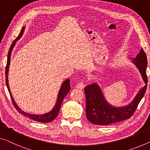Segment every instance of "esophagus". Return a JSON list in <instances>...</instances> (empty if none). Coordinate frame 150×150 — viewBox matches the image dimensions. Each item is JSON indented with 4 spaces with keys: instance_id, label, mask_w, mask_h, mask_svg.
<instances>
[{
    "instance_id": "obj_1",
    "label": "esophagus",
    "mask_w": 150,
    "mask_h": 150,
    "mask_svg": "<svg viewBox=\"0 0 150 150\" xmlns=\"http://www.w3.org/2000/svg\"><path fill=\"white\" fill-rule=\"evenodd\" d=\"M75 87H76V88H77V89H82L84 88L85 84H84V83L83 82V81H80V82L78 83L77 85H76Z\"/></svg>"
}]
</instances>
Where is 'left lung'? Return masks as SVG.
I'll return each instance as SVG.
<instances>
[{
	"mask_svg": "<svg viewBox=\"0 0 150 150\" xmlns=\"http://www.w3.org/2000/svg\"><path fill=\"white\" fill-rule=\"evenodd\" d=\"M133 62L139 70L146 85L140 89L134 100L127 106L117 108L109 104L105 100L100 87L96 83L85 88L86 117L91 123L98 125H108L128 119L135 112L141 100L144 96L147 86L146 74L147 61L144 49H141L140 52L135 59H133Z\"/></svg>",
	"mask_w": 150,
	"mask_h": 150,
	"instance_id": "obj_1",
	"label": "left lung"
}]
</instances>
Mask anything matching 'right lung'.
Listing matches in <instances>:
<instances>
[{"instance_id": "obj_1", "label": "right lung", "mask_w": 150, "mask_h": 150, "mask_svg": "<svg viewBox=\"0 0 150 150\" xmlns=\"http://www.w3.org/2000/svg\"><path fill=\"white\" fill-rule=\"evenodd\" d=\"M24 30H25V27H23L21 28V32L18 35L17 38L15 39L14 41L13 42L12 44L9 48V50H8V56H7V62H6V69H5V77H6V87H7V89L8 90V92H9V94L11 96V100H12V102L13 105H14L15 108H16V110L19 112V113L22 114V115L24 116H26L29 118H32V120H35V121L38 122H49L52 121V120L54 119V118L57 117L58 115H59L60 108H61V106L62 104V100H63L64 98L66 96V95L69 93V91H70L71 87H70V80L69 79H67L65 80L63 83H62V86L61 87V89H60L59 92V95H58L57 97V103H56L55 106L54 107V108L52 110L49 112L48 113L44 114V115H32V114H30L28 112H25L23 110H21L20 109L17 104L15 103L14 99L11 95L10 89H9V86H8V67H9V64H10V59H11V52H12L13 47L15 46V44H16V42L18 40H19L21 38V37L23 35V33L24 32Z\"/></svg>"}]
</instances>
